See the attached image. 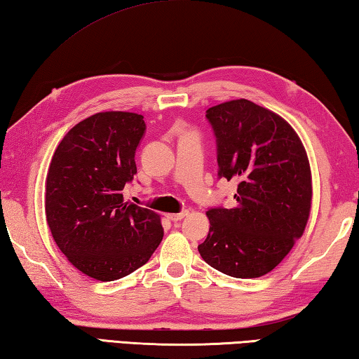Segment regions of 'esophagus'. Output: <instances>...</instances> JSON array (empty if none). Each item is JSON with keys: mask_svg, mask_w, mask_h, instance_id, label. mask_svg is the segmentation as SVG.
<instances>
[{"mask_svg": "<svg viewBox=\"0 0 359 359\" xmlns=\"http://www.w3.org/2000/svg\"><path fill=\"white\" fill-rule=\"evenodd\" d=\"M188 215V210H184V212H180V213H169L168 215V218L171 219V221H175V223H177V221H180V219H184L185 217Z\"/></svg>", "mask_w": 359, "mask_h": 359, "instance_id": "1", "label": "esophagus"}]
</instances>
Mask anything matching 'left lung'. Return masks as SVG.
I'll use <instances>...</instances> for the list:
<instances>
[{"label":"left lung","mask_w":359,"mask_h":359,"mask_svg":"<svg viewBox=\"0 0 359 359\" xmlns=\"http://www.w3.org/2000/svg\"><path fill=\"white\" fill-rule=\"evenodd\" d=\"M218 147V175L238 180L233 208H210L198 246L205 262L233 278H259L287 256L308 224V154L281 116L246 99L207 109Z\"/></svg>","instance_id":"1"}]
</instances>
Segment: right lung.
I'll list each match as a JSON object with an SVG mask.
<instances>
[{
    "instance_id": "right-lung-1",
    "label": "right lung",
    "mask_w": 359,
    "mask_h": 359,
    "mask_svg": "<svg viewBox=\"0 0 359 359\" xmlns=\"http://www.w3.org/2000/svg\"><path fill=\"white\" fill-rule=\"evenodd\" d=\"M141 114L103 111L78 122L57 144L45 180V215L69 262L97 281L144 265L163 238L160 215L123 202L144 135Z\"/></svg>"
}]
</instances>
